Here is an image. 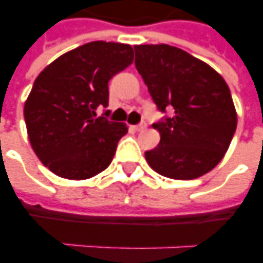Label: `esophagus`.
<instances>
[{
    "label": "esophagus",
    "instance_id": "1",
    "mask_svg": "<svg viewBox=\"0 0 263 263\" xmlns=\"http://www.w3.org/2000/svg\"><path fill=\"white\" fill-rule=\"evenodd\" d=\"M133 128H135L136 132H141V130H144V128H146V124H144V123H140V124H136V126H133Z\"/></svg>",
    "mask_w": 263,
    "mask_h": 263
}]
</instances>
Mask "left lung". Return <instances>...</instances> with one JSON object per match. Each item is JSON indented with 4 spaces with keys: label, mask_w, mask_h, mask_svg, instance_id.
Instances as JSON below:
<instances>
[{
    "label": "left lung",
    "mask_w": 263,
    "mask_h": 263,
    "mask_svg": "<svg viewBox=\"0 0 263 263\" xmlns=\"http://www.w3.org/2000/svg\"><path fill=\"white\" fill-rule=\"evenodd\" d=\"M136 69L161 113L153 127L160 144L146 152L153 170L193 180L222 160L236 130V111L222 76L188 52L170 45H136Z\"/></svg>",
    "instance_id": "8db88e82"
}]
</instances>
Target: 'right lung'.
Returning a JSON list of instances; mask_svg holds the SVG:
<instances>
[{
  "mask_svg": "<svg viewBox=\"0 0 263 263\" xmlns=\"http://www.w3.org/2000/svg\"><path fill=\"white\" fill-rule=\"evenodd\" d=\"M133 62L126 44L95 41L63 53L33 82L24 107L33 152L57 176L85 180L106 170L124 123L109 122V81Z\"/></svg>",
  "mask_w": 263,
  "mask_h": 263,
  "instance_id": "right-lung-1",
  "label": "right lung"
}]
</instances>
